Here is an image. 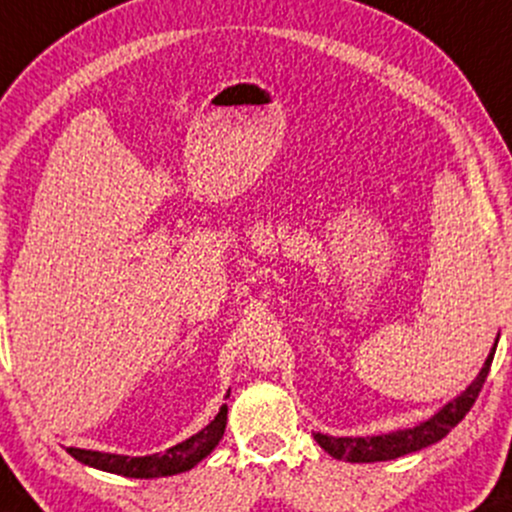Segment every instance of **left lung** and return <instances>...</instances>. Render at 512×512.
I'll list each match as a JSON object with an SVG mask.
<instances>
[{"label":"left lung","mask_w":512,"mask_h":512,"mask_svg":"<svg viewBox=\"0 0 512 512\" xmlns=\"http://www.w3.org/2000/svg\"><path fill=\"white\" fill-rule=\"evenodd\" d=\"M498 336H501V333H498ZM496 346L498 338L496 343H493L491 353H488L484 367H481L472 384H469L462 394H457L455 399L447 401V404L442 406L438 413H433L428 421L418 423V426L413 428L394 430V433L370 435V438H333V435L314 433V440L319 442L321 450L329 452L331 457L343 459V462H387V459L411 455V452H418L423 450V447L433 445V442L445 438V435L450 433L474 406L476 396H479L481 387H484L488 377V370H491Z\"/></svg>","instance_id":"obj_1"}]
</instances>
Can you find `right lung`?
I'll list each match as a JSON object with an SVG mask.
<instances>
[{
  "label": "right lung",
  "instance_id": "obj_1",
  "mask_svg": "<svg viewBox=\"0 0 512 512\" xmlns=\"http://www.w3.org/2000/svg\"><path fill=\"white\" fill-rule=\"evenodd\" d=\"M229 396V394H227ZM227 426V404L220 406L217 416L203 430L191 435L188 440L179 445L169 447L166 452L147 457H128V455H111V452H96V450H79L70 447V455L86 467L101 469V472H111L120 476H130V479H157V476H174L193 469L200 459H205L220 445L222 435Z\"/></svg>",
  "mask_w": 512,
  "mask_h": 512
}]
</instances>
